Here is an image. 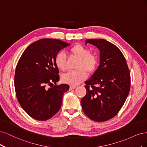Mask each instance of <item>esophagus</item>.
Masks as SVG:
<instances>
[{"mask_svg": "<svg viewBox=\"0 0 147 147\" xmlns=\"http://www.w3.org/2000/svg\"><path fill=\"white\" fill-rule=\"evenodd\" d=\"M76 88V86H70L69 87V90H72V89H74Z\"/></svg>", "mask_w": 147, "mask_h": 147, "instance_id": "1", "label": "esophagus"}]
</instances>
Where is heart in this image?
<instances>
[{
	"label": "heart",
	"mask_w": 147,
	"mask_h": 147,
	"mask_svg": "<svg viewBox=\"0 0 147 147\" xmlns=\"http://www.w3.org/2000/svg\"><path fill=\"white\" fill-rule=\"evenodd\" d=\"M71 56L78 59L76 68L77 69L69 71L61 76V80L64 83L71 86L81 83L86 79L87 73H92L96 69L98 65L97 57L81 45L78 44L72 47L69 51ZM56 67L61 71H65L67 68V57L64 53L60 52L56 55L55 58Z\"/></svg>",
	"instance_id": "1"
}]
</instances>
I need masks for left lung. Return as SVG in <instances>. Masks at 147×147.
Returning a JSON list of instances; mask_svg holds the SVG:
<instances>
[{"mask_svg": "<svg viewBox=\"0 0 147 147\" xmlns=\"http://www.w3.org/2000/svg\"><path fill=\"white\" fill-rule=\"evenodd\" d=\"M99 51V65L86 80L87 93L80 101L84 112L101 122L115 117L124 105L130 89V74L121 51L103 39H90L86 44Z\"/></svg>", "mask_w": 147, "mask_h": 147, "instance_id": "left-lung-1", "label": "left lung"}]
</instances>
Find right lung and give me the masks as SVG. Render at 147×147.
Returning a JSON list of instances; mask_svg holds the SVG:
<instances>
[{
    "label": "right lung",
    "instance_id": "add662e5",
    "mask_svg": "<svg viewBox=\"0 0 147 147\" xmlns=\"http://www.w3.org/2000/svg\"><path fill=\"white\" fill-rule=\"evenodd\" d=\"M69 45L60 40L41 39L28 46L18 61L15 74L16 97L23 109L36 120L53 117L69 90L67 84H54L60 79L55 56Z\"/></svg>",
    "mask_w": 147,
    "mask_h": 147
}]
</instances>
